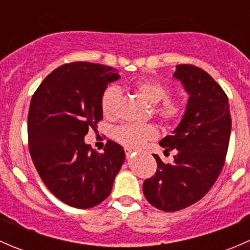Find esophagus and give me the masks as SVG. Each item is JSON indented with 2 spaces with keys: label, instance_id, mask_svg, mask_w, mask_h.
I'll return each mask as SVG.
<instances>
[{
  "label": "esophagus",
  "instance_id": "1",
  "mask_svg": "<svg viewBox=\"0 0 250 250\" xmlns=\"http://www.w3.org/2000/svg\"><path fill=\"white\" fill-rule=\"evenodd\" d=\"M125 156H127V157H130L132 155H134V151L130 150V148H127V147H125Z\"/></svg>",
  "mask_w": 250,
  "mask_h": 250
}]
</instances>
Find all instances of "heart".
I'll list each match as a JSON object with an SVG mask.
<instances>
[{"label":"heart","instance_id":"obj_1","mask_svg":"<svg viewBox=\"0 0 250 250\" xmlns=\"http://www.w3.org/2000/svg\"><path fill=\"white\" fill-rule=\"evenodd\" d=\"M135 90L152 104V113L162 125H176L185 115V104L180 99L168 98L169 89L160 81L144 78L135 83ZM122 90L117 85H109L100 98L103 115L107 118H116L120 112ZM158 138V129L153 125H125L115 130V139L123 146L140 150L150 141Z\"/></svg>","mask_w":250,"mask_h":250}]
</instances>
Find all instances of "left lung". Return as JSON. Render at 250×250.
Masks as SVG:
<instances>
[{
	"label": "left lung",
	"mask_w": 250,
	"mask_h": 250,
	"mask_svg": "<svg viewBox=\"0 0 250 250\" xmlns=\"http://www.w3.org/2000/svg\"><path fill=\"white\" fill-rule=\"evenodd\" d=\"M174 77L190 98L179 127L160 145L165 152L176 148V155L172 165L153 155L157 170L143 185L148 203L165 211L192 206L210 190L225 165L231 134L228 95L214 78L191 64L178 65Z\"/></svg>",
	"instance_id": "8db88e82"
}]
</instances>
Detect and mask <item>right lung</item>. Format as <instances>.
<instances>
[{"instance_id": "add662e5", "label": "right lung", "mask_w": 250, "mask_h": 250, "mask_svg": "<svg viewBox=\"0 0 250 250\" xmlns=\"http://www.w3.org/2000/svg\"><path fill=\"white\" fill-rule=\"evenodd\" d=\"M120 75L111 66L74 62L53 70L30 103L29 150L37 173L62 202L92 208L110 195L125 161L122 146L107 140L104 152L85 145L103 120L100 98Z\"/></svg>"}]
</instances>
